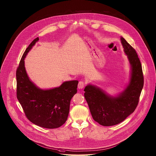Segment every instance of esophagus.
<instances>
[{
	"label": "esophagus",
	"mask_w": 156,
	"mask_h": 156,
	"mask_svg": "<svg viewBox=\"0 0 156 156\" xmlns=\"http://www.w3.org/2000/svg\"><path fill=\"white\" fill-rule=\"evenodd\" d=\"M85 87V82L83 81H80L78 83V88L79 89H83Z\"/></svg>",
	"instance_id": "obj_1"
}]
</instances>
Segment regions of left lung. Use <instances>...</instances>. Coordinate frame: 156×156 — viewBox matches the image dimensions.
Returning <instances> with one entry per match:
<instances>
[{
	"mask_svg": "<svg viewBox=\"0 0 156 156\" xmlns=\"http://www.w3.org/2000/svg\"><path fill=\"white\" fill-rule=\"evenodd\" d=\"M121 41L131 66L130 79L127 88L115 97L90 84L84 89L94 120L103 126L116 125L132 114L138 105L144 87L142 68L137 54L124 38L121 37Z\"/></svg>",
	"mask_w": 156,
	"mask_h": 156,
	"instance_id": "obj_1",
	"label": "left lung"
}]
</instances>
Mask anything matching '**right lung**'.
Instances as JSON below:
<instances>
[{
	"label": "right lung",
	"instance_id": "obj_1",
	"mask_svg": "<svg viewBox=\"0 0 156 156\" xmlns=\"http://www.w3.org/2000/svg\"><path fill=\"white\" fill-rule=\"evenodd\" d=\"M38 40L37 37L26 49L17 69V98L30 122L43 128L56 129L67 121L70 101L77 93L79 82L67 81L57 88L41 89L29 79L24 58Z\"/></svg>",
	"mask_w": 156,
	"mask_h": 156
}]
</instances>
